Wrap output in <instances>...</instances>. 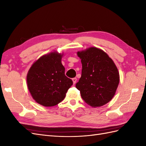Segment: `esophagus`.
<instances>
[{
    "instance_id": "esophagus-1",
    "label": "esophagus",
    "mask_w": 146,
    "mask_h": 146,
    "mask_svg": "<svg viewBox=\"0 0 146 146\" xmlns=\"http://www.w3.org/2000/svg\"><path fill=\"white\" fill-rule=\"evenodd\" d=\"M72 82L74 83V84L76 83V82H77V78H72Z\"/></svg>"
}]
</instances>
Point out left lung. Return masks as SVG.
Returning <instances> with one entry per match:
<instances>
[{
    "label": "left lung",
    "mask_w": 146,
    "mask_h": 146,
    "mask_svg": "<svg viewBox=\"0 0 146 146\" xmlns=\"http://www.w3.org/2000/svg\"><path fill=\"white\" fill-rule=\"evenodd\" d=\"M82 64V76L76 86L82 98L92 107L107 104L115 94L119 74L113 61L96 47L78 52Z\"/></svg>",
    "instance_id": "8db88e82"
}]
</instances>
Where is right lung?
Returning <instances> with one entry per match:
<instances>
[{
  "label": "right lung",
  "instance_id": "add662e5",
  "mask_svg": "<svg viewBox=\"0 0 146 146\" xmlns=\"http://www.w3.org/2000/svg\"><path fill=\"white\" fill-rule=\"evenodd\" d=\"M62 56L52 52L41 56L33 64L27 74V86L31 95L37 103L44 107H52L61 102L73 84L64 74Z\"/></svg>",
  "mask_w": 146,
  "mask_h": 146
}]
</instances>
